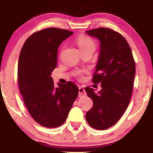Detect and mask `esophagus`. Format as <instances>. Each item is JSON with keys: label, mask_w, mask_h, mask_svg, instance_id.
Instances as JSON below:
<instances>
[{"label": "esophagus", "mask_w": 153, "mask_h": 153, "mask_svg": "<svg viewBox=\"0 0 153 153\" xmlns=\"http://www.w3.org/2000/svg\"><path fill=\"white\" fill-rule=\"evenodd\" d=\"M85 95V90L83 88L80 87L79 88V97H83V95Z\"/></svg>", "instance_id": "esophagus-1"}]
</instances>
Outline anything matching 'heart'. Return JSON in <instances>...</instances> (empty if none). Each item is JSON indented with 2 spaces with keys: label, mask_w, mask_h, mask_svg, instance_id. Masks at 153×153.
Instances as JSON below:
<instances>
[{
  "label": "heart",
  "mask_w": 153,
  "mask_h": 153,
  "mask_svg": "<svg viewBox=\"0 0 153 153\" xmlns=\"http://www.w3.org/2000/svg\"><path fill=\"white\" fill-rule=\"evenodd\" d=\"M76 42L81 51L89 49H93L95 50V42H94L93 39H91V37L85 36V35H79V36L76 38Z\"/></svg>",
  "instance_id": "heart-1"
}]
</instances>
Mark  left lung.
Returning a JSON list of instances; mask_svg holds the SVG:
<instances>
[{"mask_svg": "<svg viewBox=\"0 0 153 153\" xmlns=\"http://www.w3.org/2000/svg\"><path fill=\"white\" fill-rule=\"evenodd\" d=\"M85 33L100 42L93 82H100L102 86L97 94L93 88H85L93 102L85 119L91 127L104 130L116 124L129 105L135 76V62L127 40L118 33L100 28Z\"/></svg>", "mask_w": 153, "mask_h": 153, "instance_id": "obj_1", "label": "left lung"}]
</instances>
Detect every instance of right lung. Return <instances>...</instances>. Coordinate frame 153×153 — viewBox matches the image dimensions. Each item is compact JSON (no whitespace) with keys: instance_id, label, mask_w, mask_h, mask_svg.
I'll return each mask as SVG.
<instances>
[{"instance_id":"1","label":"right lung","mask_w":153,"mask_h":153,"mask_svg":"<svg viewBox=\"0 0 153 153\" xmlns=\"http://www.w3.org/2000/svg\"><path fill=\"white\" fill-rule=\"evenodd\" d=\"M73 34L56 28H46L30 35L21 50L18 83L29 114L42 126L53 128L66 120L79 88L74 83H58L51 76L57 65L60 44Z\"/></svg>"}]
</instances>
